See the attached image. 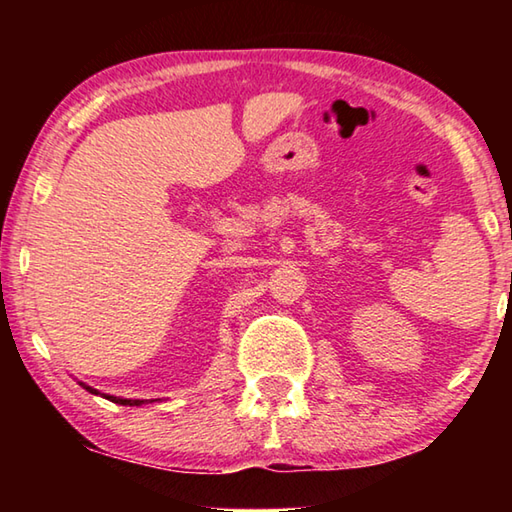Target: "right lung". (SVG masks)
<instances>
[{"mask_svg":"<svg viewBox=\"0 0 512 512\" xmlns=\"http://www.w3.org/2000/svg\"><path fill=\"white\" fill-rule=\"evenodd\" d=\"M85 386V384H83ZM85 388H88V391L90 393H97V391H94V388H90V386H85ZM103 397H106V400H110V402H115V404H128V406H140V404H144V400H121V397H112V395H103Z\"/></svg>","mask_w":512,"mask_h":512,"instance_id":"right-lung-1","label":"right lung"}]
</instances>
